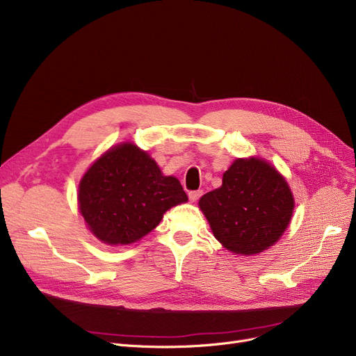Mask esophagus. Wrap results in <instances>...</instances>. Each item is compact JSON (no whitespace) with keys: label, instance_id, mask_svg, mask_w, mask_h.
Masks as SVG:
<instances>
[{"label":"esophagus","instance_id":"1","mask_svg":"<svg viewBox=\"0 0 356 356\" xmlns=\"http://www.w3.org/2000/svg\"><path fill=\"white\" fill-rule=\"evenodd\" d=\"M202 196V191H191L189 192V199L191 200H197Z\"/></svg>","mask_w":356,"mask_h":356}]
</instances>
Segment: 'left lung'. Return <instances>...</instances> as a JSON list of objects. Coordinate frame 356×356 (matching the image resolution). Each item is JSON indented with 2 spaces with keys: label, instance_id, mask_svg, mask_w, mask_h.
I'll return each instance as SVG.
<instances>
[{
  "label": "left lung",
  "instance_id": "8db88e82",
  "mask_svg": "<svg viewBox=\"0 0 356 356\" xmlns=\"http://www.w3.org/2000/svg\"><path fill=\"white\" fill-rule=\"evenodd\" d=\"M215 238L227 250L252 255L286 231L294 200L284 177L261 159L235 160L222 186L199 200Z\"/></svg>",
  "mask_w": 356,
  "mask_h": 356
}]
</instances>
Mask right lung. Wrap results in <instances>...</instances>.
Listing matches in <instances>:
<instances>
[{
	"mask_svg": "<svg viewBox=\"0 0 356 356\" xmlns=\"http://www.w3.org/2000/svg\"><path fill=\"white\" fill-rule=\"evenodd\" d=\"M78 200L93 235L109 245H125L153 231L164 212L188 202V195L145 152L124 143L92 164Z\"/></svg>",
	"mask_w": 356,
	"mask_h": 356,
	"instance_id": "right-lung-1",
	"label": "right lung"
}]
</instances>
